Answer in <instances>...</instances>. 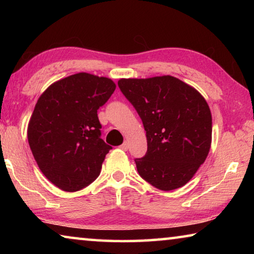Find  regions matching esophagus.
Listing matches in <instances>:
<instances>
[{"label": "esophagus", "mask_w": 254, "mask_h": 254, "mask_svg": "<svg viewBox=\"0 0 254 254\" xmlns=\"http://www.w3.org/2000/svg\"><path fill=\"white\" fill-rule=\"evenodd\" d=\"M127 148H128V147H127V141H126V142H124L123 144L120 145V149H122L123 151H127Z\"/></svg>", "instance_id": "obj_1"}]
</instances>
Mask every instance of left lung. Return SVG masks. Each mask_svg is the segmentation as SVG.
Segmentation results:
<instances>
[{
	"label": "left lung",
	"instance_id": "8db88e82",
	"mask_svg": "<svg viewBox=\"0 0 254 254\" xmlns=\"http://www.w3.org/2000/svg\"><path fill=\"white\" fill-rule=\"evenodd\" d=\"M118 85L147 132L148 150L137 173L160 190L183 187L207 158L212 114L194 87L173 76L122 78Z\"/></svg>",
	"mask_w": 254,
	"mask_h": 254
}]
</instances>
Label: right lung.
Masks as SVG:
<instances>
[{
    "label": "right lung",
    "instance_id": "add662e5",
    "mask_svg": "<svg viewBox=\"0 0 254 254\" xmlns=\"http://www.w3.org/2000/svg\"><path fill=\"white\" fill-rule=\"evenodd\" d=\"M114 81L87 72L51 84L28 126L30 149L47 179L65 191L88 186L112 149L101 139L97 110L115 91Z\"/></svg>",
    "mask_w": 254,
    "mask_h": 254
}]
</instances>
